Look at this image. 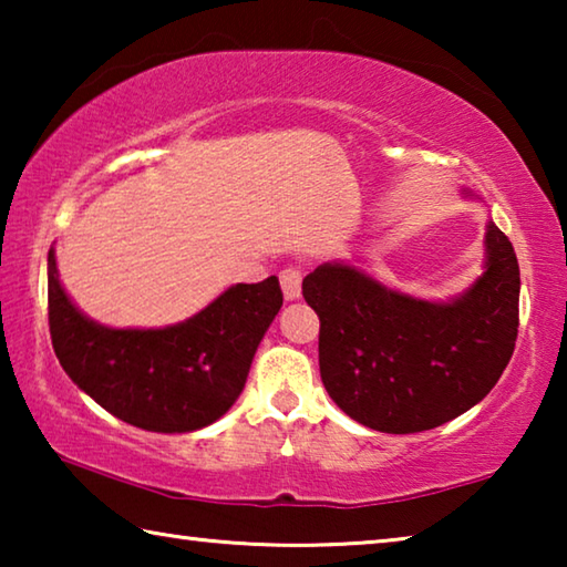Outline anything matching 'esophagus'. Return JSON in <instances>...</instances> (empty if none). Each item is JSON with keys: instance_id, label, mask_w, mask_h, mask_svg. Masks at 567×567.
Listing matches in <instances>:
<instances>
[{"instance_id": "esophagus-1", "label": "esophagus", "mask_w": 567, "mask_h": 567, "mask_svg": "<svg viewBox=\"0 0 567 567\" xmlns=\"http://www.w3.org/2000/svg\"><path fill=\"white\" fill-rule=\"evenodd\" d=\"M280 285L285 300H297L302 295V270L300 267H285L280 272Z\"/></svg>"}]
</instances>
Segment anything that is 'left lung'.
<instances>
[{
	"label": "left lung",
	"mask_w": 567,
	"mask_h": 567,
	"mask_svg": "<svg viewBox=\"0 0 567 567\" xmlns=\"http://www.w3.org/2000/svg\"><path fill=\"white\" fill-rule=\"evenodd\" d=\"M463 197L480 199L467 187ZM320 318V375L360 425L390 435L433 430L475 408L501 380L517 338L520 267L493 219L485 265L450 300L392 290L344 260L302 280Z\"/></svg>",
	"instance_id": "obj_1"
}]
</instances>
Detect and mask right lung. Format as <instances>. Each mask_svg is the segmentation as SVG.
<instances>
[{
  "label": "right lung",
  "instance_id": "1",
  "mask_svg": "<svg viewBox=\"0 0 567 567\" xmlns=\"http://www.w3.org/2000/svg\"><path fill=\"white\" fill-rule=\"evenodd\" d=\"M56 360L114 417L150 433H195L235 405L249 364L282 307L277 277L237 282L167 328H110L66 295L54 249L47 257Z\"/></svg>",
  "mask_w": 567,
  "mask_h": 567
}]
</instances>
